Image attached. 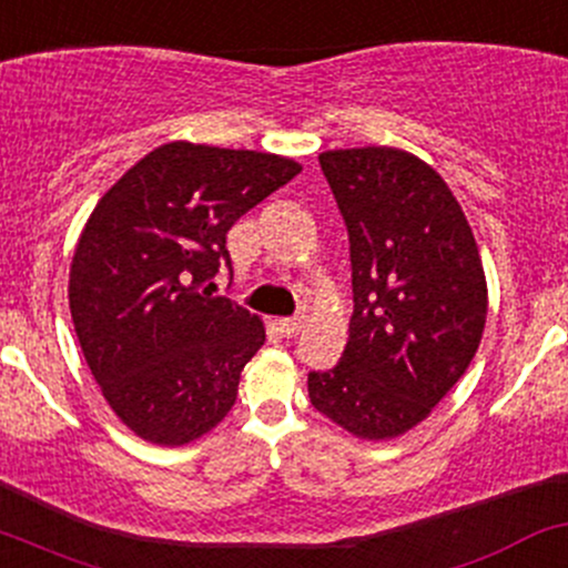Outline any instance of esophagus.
I'll return each mask as SVG.
<instances>
[{
    "mask_svg": "<svg viewBox=\"0 0 568 568\" xmlns=\"http://www.w3.org/2000/svg\"><path fill=\"white\" fill-rule=\"evenodd\" d=\"M304 323H307V315H294V317H283L280 321V332L285 336H294L304 328Z\"/></svg>",
    "mask_w": 568,
    "mask_h": 568,
    "instance_id": "1",
    "label": "esophagus"
}]
</instances>
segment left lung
<instances>
[{"label": "left lung", "mask_w": 568, "mask_h": 568, "mask_svg": "<svg viewBox=\"0 0 568 568\" xmlns=\"http://www.w3.org/2000/svg\"><path fill=\"white\" fill-rule=\"evenodd\" d=\"M351 234L353 317L342 361L310 372V402L358 439L426 420L475 358L488 283L442 174L398 148L317 155Z\"/></svg>", "instance_id": "obj_1"}]
</instances>
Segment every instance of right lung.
I'll return each instance as SVG.
<instances>
[{
  "label": "right lung",
  "instance_id": "1",
  "mask_svg": "<svg viewBox=\"0 0 568 568\" xmlns=\"http://www.w3.org/2000/svg\"><path fill=\"white\" fill-rule=\"evenodd\" d=\"M302 164L174 140L123 172L97 202L70 266V313L104 402L153 445L213 432L264 345L258 315L207 285L229 229Z\"/></svg>",
  "mask_w": 568,
  "mask_h": 568
}]
</instances>
